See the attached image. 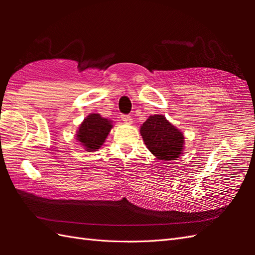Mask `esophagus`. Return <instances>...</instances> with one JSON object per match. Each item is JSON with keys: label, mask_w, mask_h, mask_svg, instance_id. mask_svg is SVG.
<instances>
[{"label": "esophagus", "mask_w": 255, "mask_h": 255, "mask_svg": "<svg viewBox=\"0 0 255 255\" xmlns=\"http://www.w3.org/2000/svg\"><path fill=\"white\" fill-rule=\"evenodd\" d=\"M122 119H123V122H124L125 124H127V125H131V124H132V117H131V116H129V115H123V116H122Z\"/></svg>", "instance_id": "34e87169"}]
</instances>
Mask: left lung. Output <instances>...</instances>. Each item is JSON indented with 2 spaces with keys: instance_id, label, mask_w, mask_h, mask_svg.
<instances>
[{
  "instance_id": "left-lung-1",
  "label": "left lung",
  "mask_w": 255,
  "mask_h": 255,
  "mask_svg": "<svg viewBox=\"0 0 255 255\" xmlns=\"http://www.w3.org/2000/svg\"><path fill=\"white\" fill-rule=\"evenodd\" d=\"M145 147L155 158L173 161L180 158L184 150V134L163 115H151L140 127Z\"/></svg>"
}]
</instances>
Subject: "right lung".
<instances>
[{
    "mask_svg": "<svg viewBox=\"0 0 255 255\" xmlns=\"http://www.w3.org/2000/svg\"><path fill=\"white\" fill-rule=\"evenodd\" d=\"M113 128V122L100 114H90L81 123L75 139L88 152H93L104 144Z\"/></svg>",
    "mask_w": 255,
    "mask_h": 255,
    "instance_id": "add662e5",
    "label": "right lung"
}]
</instances>
